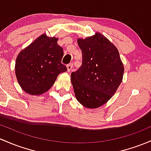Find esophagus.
Listing matches in <instances>:
<instances>
[{
  "label": "esophagus",
  "mask_w": 151,
  "mask_h": 151,
  "mask_svg": "<svg viewBox=\"0 0 151 151\" xmlns=\"http://www.w3.org/2000/svg\"><path fill=\"white\" fill-rule=\"evenodd\" d=\"M72 67H73V64H72V63H70V64H67V71H68V72H70L71 71H72Z\"/></svg>",
  "instance_id": "34e87169"
}]
</instances>
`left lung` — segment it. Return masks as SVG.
<instances>
[{"mask_svg": "<svg viewBox=\"0 0 151 151\" xmlns=\"http://www.w3.org/2000/svg\"><path fill=\"white\" fill-rule=\"evenodd\" d=\"M82 64L71 74L76 98L87 108H97L115 93L122 82L124 67L119 51L100 33L77 40Z\"/></svg>", "mask_w": 151, "mask_h": 151, "instance_id": "left-lung-1", "label": "left lung"}]
</instances>
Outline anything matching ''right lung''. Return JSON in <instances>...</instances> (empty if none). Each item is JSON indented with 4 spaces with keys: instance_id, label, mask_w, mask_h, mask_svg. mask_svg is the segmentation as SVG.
Returning <instances> with one entry per match:
<instances>
[{
    "instance_id": "right-lung-1",
    "label": "right lung",
    "mask_w": 151,
    "mask_h": 151,
    "mask_svg": "<svg viewBox=\"0 0 151 151\" xmlns=\"http://www.w3.org/2000/svg\"><path fill=\"white\" fill-rule=\"evenodd\" d=\"M58 39L42 34L19 53L15 72L23 90L31 95L47 92L60 73L67 70L62 64L64 50Z\"/></svg>"
}]
</instances>
